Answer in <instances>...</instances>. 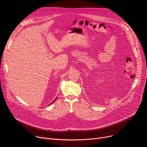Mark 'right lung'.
Returning a JSON list of instances; mask_svg holds the SVG:
<instances>
[{"instance_id": "1", "label": "right lung", "mask_w": 147, "mask_h": 147, "mask_svg": "<svg viewBox=\"0 0 147 147\" xmlns=\"http://www.w3.org/2000/svg\"><path fill=\"white\" fill-rule=\"evenodd\" d=\"M57 98H56V99H55V100H54V101H53V102H52V103H53V102H55V100H56V99H57Z\"/></svg>"}]
</instances>
